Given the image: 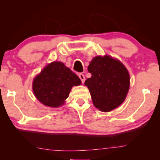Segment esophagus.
Masks as SVG:
<instances>
[{
    "label": "esophagus",
    "instance_id": "esophagus-1",
    "mask_svg": "<svg viewBox=\"0 0 160 160\" xmlns=\"http://www.w3.org/2000/svg\"><path fill=\"white\" fill-rule=\"evenodd\" d=\"M78 77H79V78L81 79V81H82V83L84 82L85 77H84V74H83V73H79V74H78Z\"/></svg>",
    "mask_w": 160,
    "mask_h": 160
}]
</instances>
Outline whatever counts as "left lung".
Wrapping results in <instances>:
<instances>
[{
	"mask_svg": "<svg viewBox=\"0 0 160 160\" xmlns=\"http://www.w3.org/2000/svg\"><path fill=\"white\" fill-rule=\"evenodd\" d=\"M91 78L85 81L96 108L108 112L119 106L130 89V75L119 60L108 55L97 56L88 66Z\"/></svg>",
	"mask_w": 160,
	"mask_h": 160,
	"instance_id": "1",
	"label": "left lung"
}]
</instances>
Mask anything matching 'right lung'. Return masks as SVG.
I'll return each mask as SVG.
<instances>
[{
    "label": "right lung",
    "mask_w": 160,
    "mask_h": 160,
    "mask_svg": "<svg viewBox=\"0 0 160 160\" xmlns=\"http://www.w3.org/2000/svg\"><path fill=\"white\" fill-rule=\"evenodd\" d=\"M76 73L61 62L47 65L32 82V91L44 106L58 108L65 103L72 87L81 84Z\"/></svg>",
    "instance_id": "add662e5"
}]
</instances>
